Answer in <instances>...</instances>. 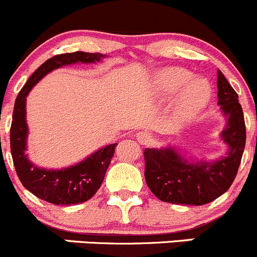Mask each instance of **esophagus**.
I'll return each mask as SVG.
<instances>
[{
  "instance_id": "obj_1",
  "label": "esophagus",
  "mask_w": 257,
  "mask_h": 257,
  "mask_svg": "<svg viewBox=\"0 0 257 257\" xmlns=\"http://www.w3.org/2000/svg\"><path fill=\"white\" fill-rule=\"evenodd\" d=\"M137 141L142 145H148L152 142V137L148 132H139V133H137Z\"/></svg>"
}]
</instances>
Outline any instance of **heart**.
<instances>
[{
    "mask_svg": "<svg viewBox=\"0 0 257 257\" xmlns=\"http://www.w3.org/2000/svg\"><path fill=\"white\" fill-rule=\"evenodd\" d=\"M155 92L168 97L175 90L172 114L177 123H185L198 115L210 100V85L201 78H191V73L181 67H165L155 72L153 79Z\"/></svg>",
    "mask_w": 257,
    "mask_h": 257,
    "instance_id": "heart-1",
    "label": "heart"
}]
</instances>
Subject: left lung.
<instances>
[{"label": "left lung", "mask_w": 257, "mask_h": 257, "mask_svg": "<svg viewBox=\"0 0 257 257\" xmlns=\"http://www.w3.org/2000/svg\"><path fill=\"white\" fill-rule=\"evenodd\" d=\"M217 104L226 120L220 139L227 145L216 160L186 158L177 147L144 150L145 181L152 193L165 203L204 205L231 186L237 174L246 142V128L239 95L217 71Z\"/></svg>", "instance_id": "obj_1"}]
</instances>
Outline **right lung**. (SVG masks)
Masks as SVG:
<instances>
[{
	"instance_id": "add662e5",
	"label": "right lung",
	"mask_w": 257,
	"mask_h": 257,
	"mask_svg": "<svg viewBox=\"0 0 257 257\" xmlns=\"http://www.w3.org/2000/svg\"><path fill=\"white\" fill-rule=\"evenodd\" d=\"M105 54L73 52L54 56L41 64L18 93L12 115L11 154L21 183L33 195L54 205L68 206L89 200L104 180L116 143L105 145L74 165L62 169H46L33 164L28 158V125L26 120V102L33 87L49 72L76 63H98Z\"/></svg>"
}]
</instances>
